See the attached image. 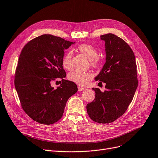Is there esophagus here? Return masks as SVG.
<instances>
[{"label": "esophagus", "instance_id": "1", "mask_svg": "<svg viewBox=\"0 0 158 158\" xmlns=\"http://www.w3.org/2000/svg\"><path fill=\"white\" fill-rule=\"evenodd\" d=\"M85 89V88L83 87H81V86H78V90L79 91V92H81V91H83Z\"/></svg>", "mask_w": 158, "mask_h": 158}]
</instances>
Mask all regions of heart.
Wrapping results in <instances>:
<instances>
[{
  "label": "heart",
  "instance_id": "obj_1",
  "mask_svg": "<svg viewBox=\"0 0 158 158\" xmlns=\"http://www.w3.org/2000/svg\"><path fill=\"white\" fill-rule=\"evenodd\" d=\"M78 51L89 60L90 64L93 67L97 68L101 64V59L98 56L97 49L93 45L88 44H82L77 47ZM72 52L66 51L62 58V65L66 70L72 69ZM93 78V74L89 72H82L74 71L69 75V79L73 82L79 86H86L89 81Z\"/></svg>",
  "mask_w": 158,
  "mask_h": 158
}]
</instances>
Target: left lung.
<instances>
[{
	"label": "left lung",
	"instance_id": "left-lung-1",
	"mask_svg": "<svg viewBox=\"0 0 158 158\" xmlns=\"http://www.w3.org/2000/svg\"><path fill=\"white\" fill-rule=\"evenodd\" d=\"M101 39L105 41L106 63L95 79L105 82L106 90L93 88L95 97L86 109L92 120L109 123L124 114L133 98L138 85L137 66L133 51L123 40L111 33Z\"/></svg>",
	"mask_w": 158,
	"mask_h": 158
}]
</instances>
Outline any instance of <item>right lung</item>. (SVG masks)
<instances>
[{"instance_id": "add662e5", "label": "right lung", "mask_w": 158, "mask_h": 158, "mask_svg": "<svg viewBox=\"0 0 158 158\" xmlns=\"http://www.w3.org/2000/svg\"><path fill=\"white\" fill-rule=\"evenodd\" d=\"M75 44L60 37L43 35L32 39L20 53L15 76V86L23 111L35 121L45 125L57 122L69 98L77 92L76 83L64 79V50ZM61 78L56 89L52 80Z\"/></svg>"}]
</instances>
